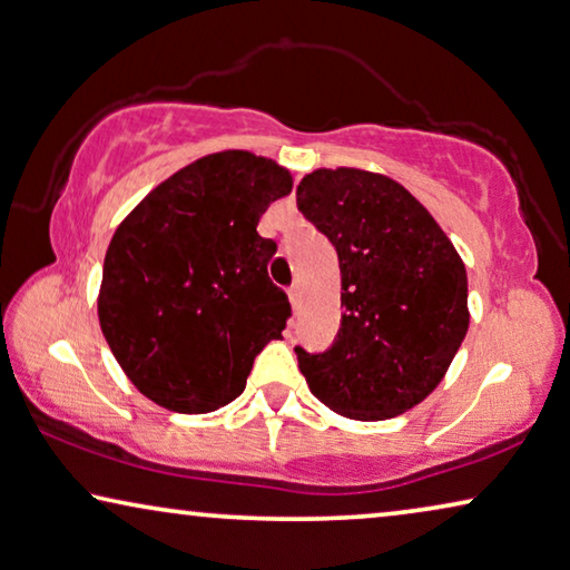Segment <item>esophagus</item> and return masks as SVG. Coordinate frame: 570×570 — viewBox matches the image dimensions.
<instances>
[{"instance_id": "1", "label": "esophagus", "mask_w": 570, "mask_h": 570, "mask_svg": "<svg viewBox=\"0 0 570 570\" xmlns=\"http://www.w3.org/2000/svg\"><path fill=\"white\" fill-rule=\"evenodd\" d=\"M287 295H291L293 308H298V305H301V285H298V283H293L291 287H287Z\"/></svg>"}]
</instances>
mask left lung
<instances>
[{"label": "left lung", "instance_id": "1", "mask_svg": "<svg viewBox=\"0 0 570 570\" xmlns=\"http://www.w3.org/2000/svg\"><path fill=\"white\" fill-rule=\"evenodd\" d=\"M298 210L334 244L342 326L324 352L295 346L311 393L336 414L383 422L414 409L468 334V275L429 210L391 177L316 169Z\"/></svg>", "mask_w": 570, "mask_h": 570}]
</instances>
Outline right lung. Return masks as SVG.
Here are the masks:
<instances>
[{"instance_id":"add662e5","label":"right lung","mask_w":570,"mask_h":570,"mask_svg":"<svg viewBox=\"0 0 570 570\" xmlns=\"http://www.w3.org/2000/svg\"><path fill=\"white\" fill-rule=\"evenodd\" d=\"M291 189V171L265 156L210 154L164 179L115 230L97 313L146 399L177 414L216 411L283 340L291 303L267 275L277 244L257 224Z\"/></svg>"}]
</instances>
